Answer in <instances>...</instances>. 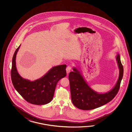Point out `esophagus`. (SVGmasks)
Returning a JSON list of instances; mask_svg holds the SVG:
<instances>
[{"label":"esophagus","mask_w":132,"mask_h":132,"mask_svg":"<svg viewBox=\"0 0 132 132\" xmlns=\"http://www.w3.org/2000/svg\"><path fill=\"white\" fill-rule=\"evenodd\" d=\"M71 70V67L70 65L67 66V67L66 68V71H67V75L69 74V73H70Z\"/></svg>","instance_id":"34e87169"}]
</instances>
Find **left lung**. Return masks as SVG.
<instances>
[{
  "mask_svg": "<svg viewBox=\"0 0 132 132\" xmlns=\"http://www.w3.org/2000/svg\"><path fill=\"white\" fill-rule=\"evenodd\" d=\"M116 59L119 70V76L115 86L110 91L99 93L90 87L80 70L73 67V71L69 75L71 100L73 104L81 110H93L101 107L112 101L119 90L121 81L123 76V67L121 62L119 53Z\"/></svg>",
  "mask_w": 132,
  "mask_h": 132,
  "instance_id": "obj_1",
  "label": "left lung"
}]
</instances>
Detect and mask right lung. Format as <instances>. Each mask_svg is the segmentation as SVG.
Returning a JSON list of instances; mask_svg holds the SVG:
<instances>
[{
    "instance_id": "right-lung-1",
    "label": "right lung",
    "mask_w": 132,
    "mask_h": 132,
    "mask_svg": "<svg viewBox=\"0 0 132 132\" xmlns=\"http://www.w3.org/2000/svg\"><path fill=\"white\" fill-rule=\"evenodd\" d=\"M20 46L15 51L12 59L11 75L14 88L23 98L31 104H48L53 99L57 82L66 76L67 65L52 67L41 78L34 81L23 78L19 74L16 67V56Z\"/></svg>"
}]
</instances>
